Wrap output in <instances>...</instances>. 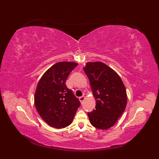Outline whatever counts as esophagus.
Here are the masks:
<instances>
[{"instance_id": "obj_1", "label": "esophagus", "mask_w": 159, "mask_h": 159, "mask_svg": "<svg viewBox=\"0 0 159 159\" xmlns=\"http://www.w3.org/2000/svg\"><path fill=\"white\" fill-rule=\"evenodd\" d=\"M84 99H85V97L84 96H82V97H79V101H80V103L82 104H83V102H84Z\"/></svg>"}]
</instances>
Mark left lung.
Listing matches in <instances>:
<instances>
[{
	"label": "left lung",
	"instance_id": "8db88e82",
	"mask_svg": "<svg viewBox=\"0 0 159 159\" xmlns=\"http://www.w3.org/2000/svg\"><path fill=\"white\" fill-rule=\"evenodd\" d=\"M83 69L96 101L95 108L88 113L90 123L98 129H109L126 109V88L116 72L103 62H88Z\"/></svg>",
	"mask_w": 159,
	"mask_h": 159
}]
</instances>
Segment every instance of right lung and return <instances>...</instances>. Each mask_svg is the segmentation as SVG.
Segmentation results:
<instances>
[{
	"instance_id": "add662e5",
	"label": "right lung",
	"mask_w": 159,
	"mask_h": 159,
	"mask_svg": "<svg viewBox=\"0 0 159 159\" xmlns=\"http://www.w3.org/2000/svg\"><path fill=\"white\" fill-rule=\"evenodd\" d=\"M78 65L74 62H60L53 65L38 82L34 97L36 110L49 126L61 129L73 122L79 100L66 87L70 72Z\"/></svg>"
}]
</instances>
